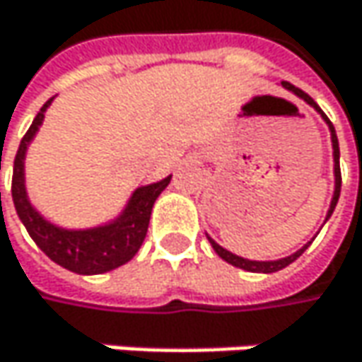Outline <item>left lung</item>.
Here are the masks:
<instances>
[{
    "mask_svg": "<svg viewBox=\"0 0 362 362\" xmlns=\"http://www.w3.org/2000/svg\"><path fill=\"white\" fill-rule=\"evenodd\" d=\"M285 90H289V92H293L296 96H300L304 103H308L313 109L317 110V112H321V117L327 121V125H329V132H331V144H333V174H335V190H333V199H331V205H329V211H327V218L325 222L331 218V214H333V209H335V205H337V199H339V188H341V174H339V144H337V136H335V129H333V125H331V121L327 119V115L323 110L319 109V105L306 94V92H302L300 88H296V86H291L289 81H283L281 83ZM209 239V243H211V247H214V252L218 253L224 262H228V264H233V266H237V268H243V270H250V272H276V270H283L285 266H289L293 259H298L302 253L308 250V245H304L302 250H298L296 253H291V255H287V257H281V259H270V262H257V259H245V257H241V255H235V253H230L228 250H224V247H220L211 237H207Z\"/></svg>",
    "mask_w": 362,
    "mask_h": 362,
    "instance_id": "1",
    "label": "left lung"
}]
</instances>
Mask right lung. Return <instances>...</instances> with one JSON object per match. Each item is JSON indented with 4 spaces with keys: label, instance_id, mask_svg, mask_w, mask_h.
Listing matches in <instances>:
<instances>
[{
    "label": "right lung",
    "instance_id": "1",
    "mask_svg": "<svg viewBox=\"0 0 362 362\" xmlns=\"http://www.w3.org/2000/svg\"><path fill=\"white\" fill-rule=\"evenodd\" d=\"M49 98L37 112L31 127L21 140L18 153L14 157V176H12V199L21 222L27 233L37 243V247L45 253L52 262L77 274H103L129 262L144 241L148 230V220L157 197L165 190L172 176L155 184H146L134 190L125 209L109 224L86 228V230H69L47 222L35 207L31 205L25 188V157L31 140L35 138L39 125L43 123L45 109L52 105Z\"/></svg>",
    "mask_w": 362,
    "mask_h": 362
}]
</instances>
